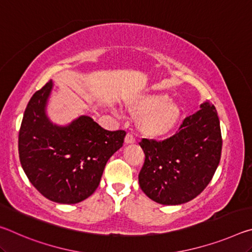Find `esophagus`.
Wrapping results in <instances>:
<instances>
[{
	"label": "esophagus",
	"instance_id": "34e87169",
	"mask_svg": "<svg viewBox=\"0 0 252 252\" xmlns=\"http://www.w3.org/2000/svg\"><path fill=\"white\" fill-rule=\"evenodd\" d=\"M134 142H135L134 136L132 135V134H130V133H127V134L126 135V138H125V143H126V144H133Z\"/></svg>",
	"mask_w": 252,
	"mask_h": 252
}]
</instances>
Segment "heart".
<instances>
[{"label":"heart","instance_id":"b5f03b06","mask_svg":"<svg viewBox=\"0 0 252 252\" xmlns=\"http://www.w3.org/2000/svg\"><path fill=\"white\" fill-rule=\"evenodd\" d=\"M130 116L136 119V127L144 138L160 140L174 131L181 118V108L161 93H147L126 103Z\"/></svg>","mask_w":252,"mask_h":252}]
</instances>
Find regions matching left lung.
Returning <instances> with one entry per match:
<instances>
[{
	"label": "left lung",
	"instance_id": "left-lung-1",
	"mask_svg": "<svg viewBox=\"0 0 252 252\" xmlns=\"http://www.w3.org/2000/svg\"><path fill=\"white\" fill-rule=\"evenodd\" d=\"M178 133L163 141L142 139L146 155L139 185L153 201L177 206L204 190L220 162L222 139L215 105L203 102Z\"/></svg>",
	"mask_w": 252,
	"mask_h": 252
}]
</instances>
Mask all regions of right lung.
Segmentation results:
<instances>
[{
	"label": "right lung",
	"mask_w": 252,
	"mask_h": 252,
	"mask_svg": "<svg viewBox=\"0 0 252 252\" xmlns=\"http://www.w3.org/2000/svg\"><path fill=\"white\" fill-rule=\"evenodd\" d=\"M53 82L34 93L19 133L21 165L30 182L53 202L83 201L99 187L106 162L122 147L126 132L108 131L89 116L66 126L46 114Z\"/></svg>",
	"instance_id": "obj_1"
}]
</instances>
